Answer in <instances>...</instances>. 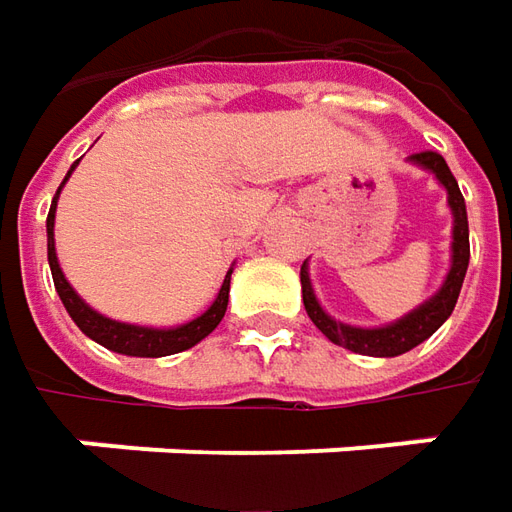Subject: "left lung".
Listing matches in <instances>:
<instances>
[{
	"instance_id": "1",
	"label": "left lung",
	"mask_w": 512,
	"mask_h": 512,
	"mask_svg": "<svg viewBox=\"0 0 512 512\" xmlns=\"http://www.w3.org/2000/svg\"><path fill=\"white\" fill-rule=\"evenodd\" d=\"M410 162L422 165L430 173H436V179L447 187V202L453 210V265L450 273L444 279L442 290L424 302L422 307H416L413 313H407L404 319L393 322L387 327H350L330 319L325 310L319 307L316 296H313V287H310V276H307V267L302 265V302H305L307 316L310 322L325 333L327 339L339 347H347L353 353H362V356H402L407 350H413L416 344H422L424 339H430L439 327L447 322V316L453 313L456 299H459V290H462L464 273H467V262H470V233H467V207H464V196L459 190L456 176L450 173L447 162H444L442 153L436 150H422V153H413Z\"/></svg>"
}]
</instances>
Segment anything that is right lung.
I'll return each instance as SVG.
<instances>
[{
  "label": "right lung",
  "instance_id": "1",
  "mask_svg": "<svg viewBox=\"0 0 512 512\" xmlns=\"http://www.w3.org/2000/svg\"><path fill=\"white\" fill-rule=\"evenodd\" d=\"M79 162H73L76 168ZM73 168L68 170V176L73 173ZM65 176V182H68ZM62 182V185H65ZM59 185V190H62ZM59 190L53 196V205H50L48 213V262H50V273H53V285H56V293L62 299V305L70 313V319L79 325V330L90 336L93 342H99L102 347H108L113 353H125V356H145V359H159V356H170V353H182L187 347L199 344L205 336H210L216 325L222 322L227 310V293H230V273L227 270L225 282H222V290L216 296V302L207 307L205 313L193 322L179 327H170V330H156V327H136V325H125V322H113L108 316L90 310L79 296L76 290L68 285V279L62 276V267L56 262V247H53V216H56V199H59Z\"/></svg>",
  "mask_w": 512,
  "mask_h": 512
}]
</instances>
